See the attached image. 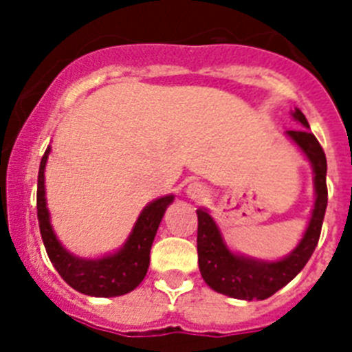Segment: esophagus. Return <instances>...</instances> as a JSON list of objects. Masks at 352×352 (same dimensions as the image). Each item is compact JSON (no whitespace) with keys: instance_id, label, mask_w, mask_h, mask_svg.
Segmentation results:
<instances>
[{"instance_id":"esophagus-1","label":"esophagus","mask_w":352,"mask_h":352,"mask_svg":"<svg viewBox=\"0 0 352 352\" xmlns=\"http://www.w3.org/2000/svg\"><path fill=\"white\" fill-rule=\"evenodd\" d=\"M186 193L192 199H203L204 195L208 193V190H206V186H204V184H201V182H192V184L188 186Z\"/></svg>"}]
</instances>
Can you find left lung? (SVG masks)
I'll use <instances>...</instances> for the list:
<instances>
[{
    "instance_id": "obj_1",
    "label": "left lung",
    "mask_w": 352,
    "mask_h": 352,
    "mask_svg": "<svg viewBox=\"0 0 352 352\" xmlns=\"http://www.w3.org/2000/svg\"><path fill=\"white\" fill-rule=\"evenodd\" d=\"M292 117L303 124V129H290L289 137L300 146L314 168L316 204L303 239L289 257L276 263H263L234 256L225 246L214 219L203 208L197 210V254L199 268L206 283L221 294L239 300H267L301 272L311 259L322 234L327 208V159L318 138L307 127L305 115L296 109Z\"/></svg>"
}]
</instances>
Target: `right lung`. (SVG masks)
<instances>
[{
    "label": "right lung",
    "mask_w": 352,
    "mask_h": 352,
    "mask_svg": "<svg viewBox=\"0 0 352 352\" xmlns=\"http://www.w3.org/2000/svg\"><path fill=\"white\" fill-rule=\"evenodd\" d=\"M47 155L41 157L38 171V192H36V208L40 234L45 245L47 256L62 276L63 281L71 285L82 294L96 298H113L122 296L137 289L144 279L149 267V250L153 245L155 234L160 225V219L166 212V206L173 201V195L157 199L144 208L137 225L129 235V241L118 254L102 259H78L71 256L58 243L56 235L49 223V212L45 206V186H43V170H45Z\"/></svg>",
    "instance_id": "right-lung-1"
}]
</instances>
